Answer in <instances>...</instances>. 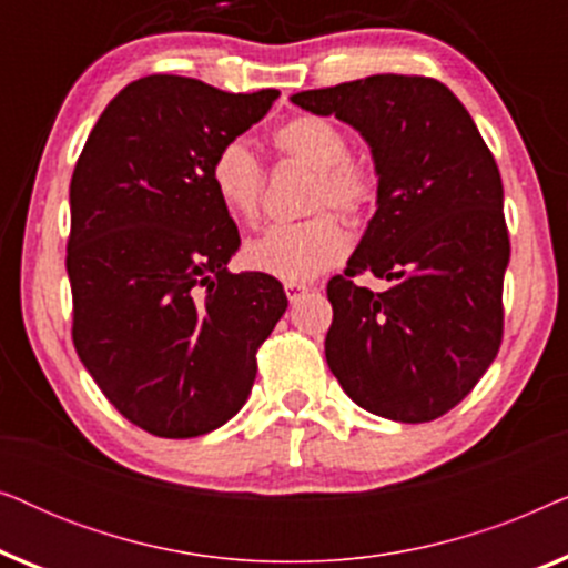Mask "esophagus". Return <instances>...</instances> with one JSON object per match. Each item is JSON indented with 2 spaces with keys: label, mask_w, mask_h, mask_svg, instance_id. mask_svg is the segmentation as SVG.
I'll return each mask as SVG.
<instances>
[{
  "label": "esophagus",
  "mask_w": 568,
  "mask_h": 568,
  "mask_svg": "<svg viewBox=\"0 0 568 568\" xmlns=\"http://www.w3.org/2000/svg\"><path fill=\"white\" fill-rule=\"evenodd\" d=\"M284 292H286V297H290V302H297L302 294H307L310 292V286L307 284H292V282H286L284 284Z\"/></svg>",
  "instance_id": "esophagus-1"
}]
</instances>
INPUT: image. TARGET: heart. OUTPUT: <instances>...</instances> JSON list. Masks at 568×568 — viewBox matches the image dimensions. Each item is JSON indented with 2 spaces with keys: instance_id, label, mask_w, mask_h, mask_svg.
Wrapping results in <instances>:
<instances>
[{
  "instance_id": "1",
  "label": "heart",
  "mask_w": 568,
  "mask_h": 568,
  "mask_svg": "<svg viewBox=\"0 0 568 568\" xmlns=\"http://www.w3.org/2000/svg\"><path fill=\"white\" fill-rule=\"evenodd\" d=\"M276 152L313 168L307 193L310 212L338 209L359 220L369 214L379 196V178L369 162L348 154V139L336 123L321 115H297L282 123L271 136ZM216 199L240 222L253 224L261 216L266 173L258 158L243 142H227L209 168ZM348 235L333 212H321L297 224H278L245 245V263L253 271L282 282L305 284L344 261Z\"/></svg>"
}]
</instances>
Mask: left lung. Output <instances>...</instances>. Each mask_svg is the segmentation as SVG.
Instances as JSON below:
<instances>
[{
    "label": "left lung",
    "instance_id": "obj_1",
    "mask_svg": "<svg viewBox=\"0 0 568 568\" xmlns=\"http://www.w3.org/2000/svg\"><path fill=\"white\" fill-rule=\"evenodd\" d=\"M292 103L336 115L369 144L377 212L344 274L328 282L325 359L369 414L434 422L491 367L504 333L509 232L494 154L445 84L372 74ZM392 282L383 293L353 278Z\"/></svg>",
    "mask_w": 568,
    "mask_h": 568
}]
</instances>
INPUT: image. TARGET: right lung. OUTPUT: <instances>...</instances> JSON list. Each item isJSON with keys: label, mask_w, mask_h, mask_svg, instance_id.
<instances>
[{"label": "right lung", "mask_w": 568, "mask_h": 568, "mask_svg": "<svg viewBox=\"0 0 568 568\" xmlns=\"http://www.w3.org/2000/svg\"><path fill=\"white\" fill-rule=\"evenodd\" d=\"M276 98L142 77L108 103L77 160L67 243L74 348L115 410L154 437L227 424L286 310L274 276L227 268L240 235L209 178L220 146Z\"/></svg>", "instance_id": "right-lung-1"}]
</instances>
